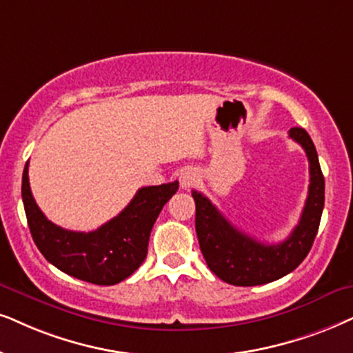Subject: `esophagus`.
I'll return each mask as SVG.
<instances>
[{
  "mask_svg": "<svg viewBox=\"0 0 353 353\" xmlns=\"http://www.w3.org/2000/svg\"><path fill=\"white\" fill-rule=\"evenodd\" d=\"M179 181H181L182 189H190V187H194L195 182L199 181V174H197V171H195V169L187 168L181 172Z\"/></svg>",
  "mask_w": 353,
  "mask_h": 353,
  "instance_id": "obj_1",
  "label": "esophagus"
}]
</instances>
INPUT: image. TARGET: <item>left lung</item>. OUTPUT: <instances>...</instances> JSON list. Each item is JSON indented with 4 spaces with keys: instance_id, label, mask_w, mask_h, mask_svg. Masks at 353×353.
<instances>
[{
    "instance_id": "left-lung-1",
    "label": "left lung",
    "mask_w": 353,
    "mask_h": 353,
    "mask_svg": "<svg viewBox=\"0 0 353 353\" xmlns=\"http://www.w3.org/2000/svg\"><path fill=\"white\" fill-rule=\"evenodd\" d=\"M288 135L301 145L307 156L310 187L300 221L282 243H259L257 239L244 234L234 228L207 197L197 190H192L200 251L210 270L223 282L236 287L270 283L295 270L313 246L324 208V176L314 143L307 132L293 127Z\"/></svg>"
}]
</instances>
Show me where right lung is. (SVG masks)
Wrapping results in <instances>:
<instances>
[{
    "instance_id": "1",
    "label": "right lung",
    "mask_w": 353,
    "mask_h": 353,
    "mask_svg": "<svg viewBox=\"0 0 353 353\" xmlns=\"http://www.w3.org/2000/svg\"><path fill=\"white\" fill-rule=\"evenodd\" d=\"M29 161L22 172V202L32 239L50 264L74 279L115 285L130 276L148 254L156 218L179 182L141 187L117 216L89 233L53 225L40 212L29 185Z\"/></svg>"
}]
</instances>
